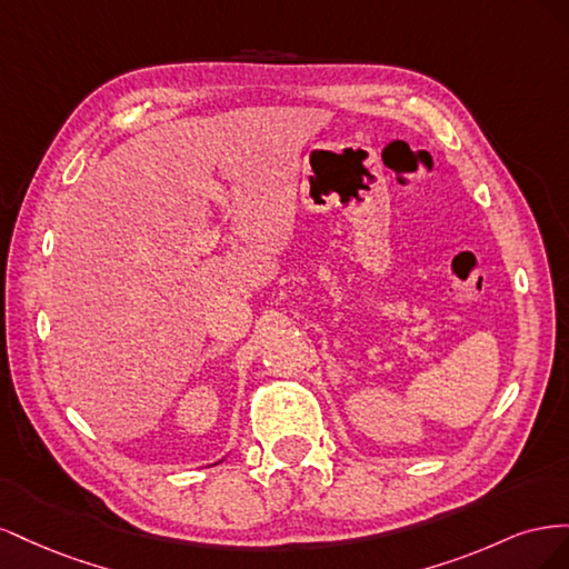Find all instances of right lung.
I'll list each match as a JSON object with an SVG mask.
<instances>
[{"label":"right lung","mask_w":569,"mask_h":569,"mask_svg":"<svg viewBox=\"0 0 569 569\" xmlns=\"http://www.w3.org/2000/svg\"><path fill=\"white\" fill-rule=\"evenodd\" d=\"M218 462H222V460H218Z\"/></svg>","instance_id":"add662e5"}]
</instances>
